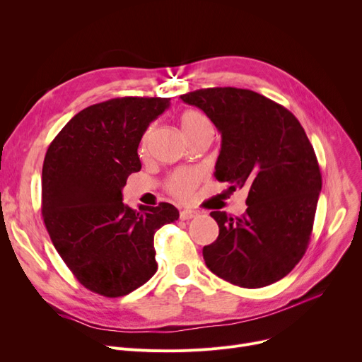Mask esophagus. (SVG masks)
Listing matches in <instances>:
<instances>
[{
  "label": "esophagus",
  "mask_w": 362,
  "mask_h": 362,
  "mask_svg": "<svg viewBox=\"0 0 362 362\" xmlns=\"http://www.w3.org/2000/svg\"><path fill=\"white\" fill-rule=\"evenodd\" d=\"M198 216L197 211L194 210H183L180 211V220H191V218H195Z\"/></svg>",
  "instance_id": "obj_1"
}]
</instances>
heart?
<instances>
[{
    "instance_id": "1",
    "label": "heart",
    "mask_w": 362,
    "mask_h": 362,
    "mask_svg": "<svg viewBox=\"0 0 362 362\" xmlns=\"http://www.w3.org/2000/svg\"><path fill=\"white\" fill-rule=\"evenodd\" d=\"M180 127L186 135V138L191 139L201 130H204L206 127H211V123L206 119L205 114H202L201 111L186 110L182 112V116H180ZM151 132H152V127L149 126L142 135V139H141L142 149L146 148V145H148ZM199 180H201V173L198 170L180 168V170L175 171L173 175H170V177L165 182V187L173 197L186 201L194 195L195 187L199 183Z\"/></svg>"
}]
</instances>
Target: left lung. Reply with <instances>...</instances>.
Segmentation results:
<instances>
[{
    "label": "left lung",
    "instance_id": "left-lung-1",
    "mask_svg": "<svg viewBox=\"0 0 362 362\" xmlns=\"http://www.w3.org/2000/svg\"><path fill=\"white\" fill-rule=\"evenodd\" d=\"M221 133L216 179L246 187V211H213L218 238L204 246L206 267L240 288L257 289L289 274L305 254L321 173L293 114L250 89L206 88L180 95Z\"/></svg>",
    "mask_w": 362,
    "mask_h": 362
}]
</instances>
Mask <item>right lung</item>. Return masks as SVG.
<instances>
[{"instance_id": "add662e5", "label": "right lung", "mask_w": 362, "mask_h": 362, "mask_svg": "<svg viewBox=\"0 0 362 362\" xmlns=\"http://www.w3.org/2000/svg\"><path fill=\"white\" fill-rule=\"evenodd\" d=\"M170 98L123 97L93 104L49 144L42 165V217L48 235L83 286L124 296L157 272L154 235L179 218L175 205L123 204L127 177L141 170L138 146Z\"/></svg>"}]
</instances>
